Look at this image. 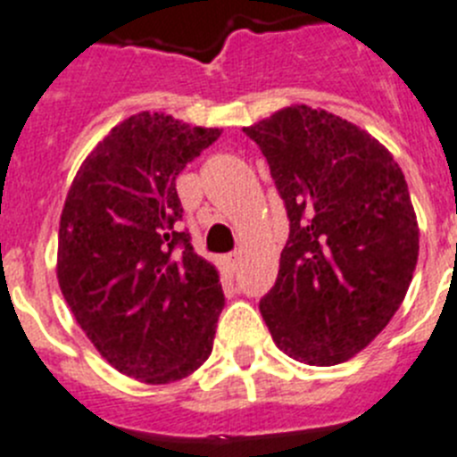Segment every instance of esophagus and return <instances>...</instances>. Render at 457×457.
<instances>
[{"label": "esophagus", "mask_w": 457, "mask_h": 457, "mask_svg": "<svg viewBox=\"0 0 457 457\" xmlns=\"http://www.w3.org/2000/svg\"><path fill=\"white\" fill-rule=\"evenodd\" d=\"M238 264H241V253H229L228 257H225V266H228L229 273H234V270L238 269Z\"/></svg>", "instance_id": "esophagus-1"}]
</instances>
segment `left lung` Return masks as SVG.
<instances>
[{"label": "left lung", "mask_w": 457, "mask_h": 457, "mask_svg": "<svg viewBox=\"0 0 457 457\" xmlns=\"http://www.w3.org/2000/svg\"><path fill=\"white\" fill-rule=\"evenodd\" d=\"M244 131L289 219L259 312L294 360L346 361L380 335L412 282L419 228L405 178L376 138L323 109L287 106Z\"/></svg>", "instance_id": "left-lung-1"}]
</instances>
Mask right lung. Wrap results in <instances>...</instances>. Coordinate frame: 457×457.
<instances>
[{
    "label": "right lung",
    "instance_id": "add662e5",
    "mask_svg": "<svg viewBox=\"0 0 457 457\" xmlns=\"http://www.w3.org/2000/svg\"><path fill=\"white\" fill-rule=\"evenodd\" d=\"M219 137L163 113L127 118L81 163L61 213L65 303L109 364L152 385L212 355L223 287L179 232L175 179Z\"/></svg>",
    "mask_w": 457,
    "mask_h": 457
}]
</instances>
